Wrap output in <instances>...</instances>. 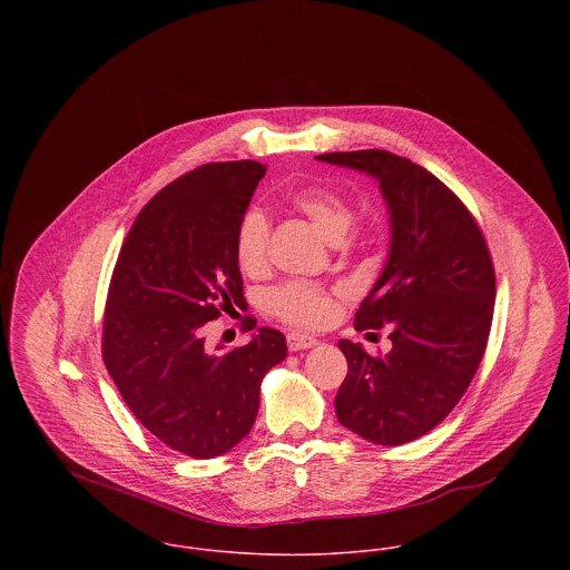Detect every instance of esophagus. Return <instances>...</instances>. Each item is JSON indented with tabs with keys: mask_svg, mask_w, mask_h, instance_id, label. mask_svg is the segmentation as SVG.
Segmentation results:
<instances>
[{
	"mask_svg": "<svg viewBox=\"0 0 570 570\" xmlns=\"http://www.w3.org/2000/svg\"><path fill=\"white\" fill-rule=\"evenodd\" d=\"M316 344H318V340L314 335H307V333H301V331L287 333L289 351H307V348H314Z\"/></svg>",
	"mask_w": 570,
	"mask_h": 570,
	"instance_id": "34e87169",
	"label": "esophagus"
}]
</instances>
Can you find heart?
Wrapping results in <instances>:
<instances>
[{
    "mask_svg": "<svg viewBox=\"0 0 570 570\" xmlns=\"http://www.w3.org/2000/svg\"><path fill=\"white\" fill-rule=\"evenodd\" d=\"M294 208L307 217V222L318 230L328 244H340L351 224V204L331 188L309 186L292 197ZM237 261L247 274H258L267 265L269 247V222L261 210H247L237 228ZM267 309L289 325L323 326L333 318L335 305L323 287L314 283L292 281L274 287L267 294Z\"/></svg>",
    "mask_w": 570,
    "mask_h": 570,
    "instance_id": "1",
    "label": "heart"
}]
</instances>
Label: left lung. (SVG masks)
Instances as JSON below:
<instances>
[{"label":"left lung","mask_w":570,"mask_h":570,"mask_svg":"<svg viewBox=\"0 0 570 570\" xmlns=\"http://www.w3.org/2000/svg\"><path fill=\"white\" fill-rule=\"evenodd\" d=\"M316 160L366 173L386 202L389 258L355 328L389 326L393 348L373 357L337 342L348 373L335 414L371 443L402 445L450 414L483 360L495 301L488 244L461 199L407 158L368 149Z\"/></svg>","instance_id":"8db88e82"}]
</instances>
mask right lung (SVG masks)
<instances>
[{
	"instance_id": "right-lung-1",
	"label": "right lung",
	"mask_w": 570,
	"mask_h": 570,
	"mask_svg": "<svg viewBox=\"0 0 570 570\" xmlns=\"http://www.w3.org/2000/svg\"><path fill=\"white\" fill-rule=\"evenodd\" d=\"M263 175V164L242 160L170 181L136 217L109 283L105 366L136 419L193 459L222 456L247 436L265 373L287 357L285 335L269 326L224 353L202 337L245 303L235 244Z\"/></svg>"
}]
</instances>
